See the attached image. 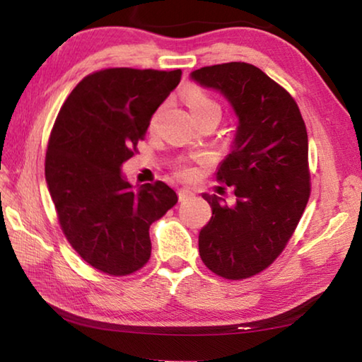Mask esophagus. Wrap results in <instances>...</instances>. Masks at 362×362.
Masks as SVG:
<instances>
[{"mask_svg":"<svg viewBox=\"0 0 362 362\" xmlns=\"http://www.w3.org/2000/svg\"><path fill=\"white\" fill-rule=\"evenodd\" d=\"M192 196H193L192 189H188V188H179V199H180V201H185V199H188V198H192Z\"/></svg>","mask_w":362,"mask_h":362,"instance_id":"esophagus-1","label":"esophagus"}]
</instances>
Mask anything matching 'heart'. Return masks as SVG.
Returning a JSON list of instances; mask_svg holds the SVG:
<instances>
[{
  "mask_svg": "<svg viewBox=\"0 0 362 362\" xmlns=\"http://www.w3.org/2000/svg\"><path fill=\"white\" fill-rule=\"evenodd\" d=\"M185 100L189 110H192L194 119L204 118V116H216L220 119V116H222L220 103L198 88H189L185 94Z\"/></svg>",
  "mask_w": 362,
  "mask_h": 362,
  "instance_id": "b5f03b06",
  "label": "heart"
}]
</instances>
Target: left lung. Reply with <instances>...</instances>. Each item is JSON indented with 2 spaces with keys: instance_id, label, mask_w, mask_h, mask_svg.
<instances>
[{
  "instance_id": "1",
  "label": "left lung",
  "mask_w": 362,
  "mask_h": 362,
  "mask_svg": "<svg viewBox=\"0 0 362 362\" xmlns=\"http://www.w3.org/2000/svg\"><path fill=\"white\" fill-rule=\"evenodd\" d=\"M189 78L218 90L238 119L217 173L236 201L203 193L212 217L199 231V255L222 278L254 276L283 252L308 203L305 122L291 94L250 64L204 66Z\"/></svg>"
}]
</instances>
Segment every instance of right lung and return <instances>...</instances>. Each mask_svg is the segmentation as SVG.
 Segmentation results:
<instances>
[{
	"label": "right lung",
	"mask_w": 362,
	"mask_h": 362,
	"mask_svg": "<svg viewBox=\"0 0 362 362\" xmlns=\"http://www.w3.org/2000/svg\"><path fill=\"white\" fill-rule=\"evenodd\" d=\"M180 70L108 69L86 76L60 108L49 139L46 183L71 247L113 276L150 259V225L177 203L164 182L132 187L122 164Z\"/></svg>",
	"instance_id": "right-lung-1"
}]
</instances>
